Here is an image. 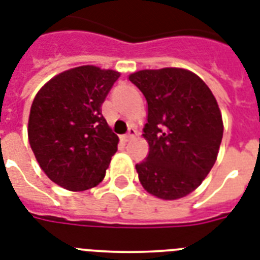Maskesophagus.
I'll return each instance as SVG.
<instances>
[{
    "label": "esophagus",
    "mask_w": 260,
    "mask_h": 260,
    "mask_svg": "<svg viewBox=\"0 0 260 260\" xmlns=\"http://www.w3.org/2000/svg\"><path fill=\"white\" fill-rule=\"evenodd\" d=\"M135 136H136V131H135L134 128H131V129L128 131V134L122 136V140H124V142H131Z\"/></svg>",
    "instance_id": "obj_1"
}]
</instances>
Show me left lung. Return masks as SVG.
I'll use <instances>...</instances> for the list:
<instances>
[{
	"label": "left lung",
	"instance_id": "8db88e82",
	"mask_svg": "<svg viewBox=\"0 0 260 260\" xmlns=\"http://www.w3.org/2000/svg\"><path fill=\"white\" fill-rule=\"evenodd\" d=\"M129 81L148 105L143 138L150 151L136 165L139 181L160 200L186 197L217 159L224 132L217 101L208 85L185 69L140 70Z\"/></svg>",
	"mask_w": 260,
	"mask_h": 260
}]
</instances>
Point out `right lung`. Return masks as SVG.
Here are the masks:
<instances>
[{
  "instance_id": "add662e5",
  "label": "right lung",
  "mask_w": 260,
  "mask_h": 260,
  "mask_svg": "<svg viewBox=\"0 0 260 260\" xmlns=\"http://www.w3.org/2000/svg\"><path fill=\"white\" fill-rule=\"evenodd\" d=\"M120 77L114 70L79 66L55 75L30 106L28 139L39 166L51 181L83 191L105 178L118 136L101 105Z\"/></svg>"
}]
</instances>
